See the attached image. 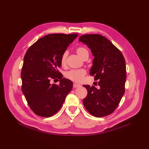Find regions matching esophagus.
<instances>
[{"label":"esophagus","instance_id":"1","mask_svg":"<svg viewBox=\"0 0 149 149\" xmlns=\"http://www.w3.org/2000/svg\"><path fill=\"white\" fill-rule=\"evenodd\" d=\"M73 86H74V88H78V87H80L81 86V84H77V83H74V85H73Z\"/></svg>","mask_w":149,"mask_h":149}]
</instances>
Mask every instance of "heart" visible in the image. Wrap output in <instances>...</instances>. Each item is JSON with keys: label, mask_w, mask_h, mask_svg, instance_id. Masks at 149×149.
<instances>
[{"label": "heart", "mask_w": 149, "mask_h": 149, "mask_svg": "<svg viewBox=\"0 0 149 149\" xmlns=\"http://www.w3.org/2000/svg\"><path fill=\"white\" fill-rule=\"evenodd\" d=\"M76 52L79 56L81 58H84L85 56H89V52L88 50L83 47H79L77 48ZM68 56V52L65 51L63 52L61 58V64L65 65L66 63V58ZM86 72L84 69H77V70H71L65 73V77H67L75 82H81L83 79L84 75H86Z\"/></svg>", "instance_id": "obj_1"}]
</instances>
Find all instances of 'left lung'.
<instances>
[{"instance_id":"obj_1","label":"left lung","mask_w":149,"mask_h":149,"mask_svg":"<svg viewBox=\"0 0 149 149\" xmlns=\"http://www.w3.org/2000/svg\"><path fill=\"white\" fill-rule=\"evenodd\" d=\"M79 42L89 47L94 56L90 75L99 79L100 88L84 85L88 95L83 99L91 115L103 117L116 109L125 93L126 66L122 52L106 38L100 34H84Z\"/></svg>"}]
</instances>
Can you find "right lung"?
Wrapping results in <instances>:
<instances>
[{"instance_id": "add662e5", "label": "right lung", "mask_w": 149, "mask_h": 149, "mask_svg": "<svg viewBox=\"0 0 149 149\" xmlns=\"http://www.w3.org/2000/svg\"><path fill=\"white\" fill-rule=\"evenodd\" d=\"M78 34H50L39 40L27 50L22 68V90L30 108L36 115L50 117L61 108L73 83L62 78L58 68L61 58ZM58 78V85L50 84Z\"/></svg>"}]
</instances>
